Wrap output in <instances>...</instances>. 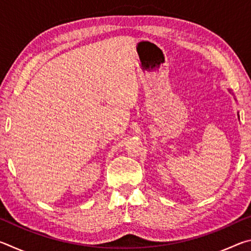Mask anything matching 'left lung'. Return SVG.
<instances>
[{
    "label": "left lung",
    "mask_w": 251,
    "mask_h": 251,
    "mask_svg": "<svg viewBox=\"0 0 251 251\" xmlns=\"http://www.w3.org/2000/svg\"><path fill=\"white\" fill-rule=\"evenodd\" d=\"M228 91H229V93H231V94H232V95H233V93H232V92H231V91H230V90H228Z\"/></svg>",
    "instance_id": "left-lung-1"
}]
</instances>
